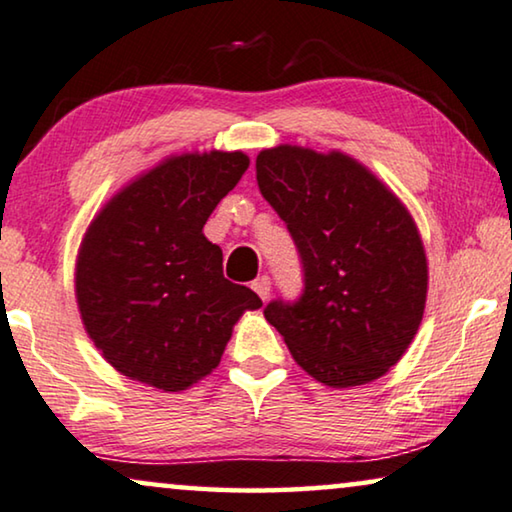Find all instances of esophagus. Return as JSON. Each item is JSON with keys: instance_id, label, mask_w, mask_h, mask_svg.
Wrapping results in <instances>:
<instances>
[{"instance_id": "34e87169", "label": "esophagus", "mask_w": 512, "mask_h": 512, "mask_svg": "<svg viewBox=\"0 0 512 512\" xmlns=\"http://www.w3.org/2000/svg\"><path fill=\"white\" fill-rule=\"evenodd\" d=\"M251 288L258 293V298L261 300H268L270 298V291H272V281L268 274H261V277L254 279V284H251Z\"/></svg>"}]
</instances>
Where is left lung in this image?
I'll return each instance as SVG.
<instances>
[{
	"label": "left lung",
	"mask_w": 512,
	"mask_h": 512,
	"mask_svg": "<svg viewBox=\"0 0 512 512\" xmlns=\"http://www.w3.org/2000/svg\"><path fill=\"white\" fill-rule=\"evenodd\" d=\"M256 182L302 265L300 298L263 309L295 362L332 388L379 379L409 348L427 298L411 214L346 154L293 145L256 157Z\"/></svg>",
	"instance_id": "8db88e82"
}]
</instances>
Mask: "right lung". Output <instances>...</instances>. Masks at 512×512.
Masks as SVG:
<instances>
[{
	"instance_id": "obj_1",
	"label": "right lung",
	"mask_w": 512,
	"mask_h": 512,
	"mask_svg": "<svg viewBox=\"0 0 512 512\" xmlns=\"http://www.w3.org/2000/svg\"><path fill=\"white\" fill-rule=\"evenodd\" d=\"M249 168L242 152L182 154L122 189L92 221L76 295L117 372L177 392L219 365L233 325L261 298L224 277L205 221Z\"/></svg>"
}]
</instances>
